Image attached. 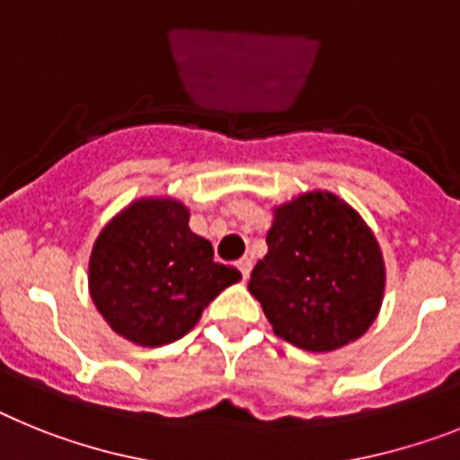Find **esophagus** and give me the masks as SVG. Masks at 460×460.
<instances>
[{"instance_id":"esophagus-1","label":"esophagus","mask_w":460,"mask_h":460,"mask_svg":"<svg viewBox=\"0 0 460 460\" xmlns=\"http://www.w3.org/2000/svg\"><path fill=\"white\" fill-rule=\"evenodd\" d=\"M238 269H241V273H243V279H247V278H250V270H252V259L243 257L241 261H238Z\"/></svg>"}]
</instances>
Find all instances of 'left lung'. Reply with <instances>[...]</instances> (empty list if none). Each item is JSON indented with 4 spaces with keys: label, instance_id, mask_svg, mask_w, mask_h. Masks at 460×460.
<instances>
[{
    "label": "left lung",
    "instance_id": "8db88e82",
    "mask_svg": "<svg viewBox=\"0 0 460 460\" xmlns=\"http://www.w3.org/2000/svg\"><path fill=\"white\" fill-rule=\"evenodd\" d=\"M266 243L247 289L275 335L305 351H333L373 326L385 301V257L345 199L310 190L279 203Z\"/></svg>",
    "mask_w": 460,
    "mask_h": 460
}]
</instances>
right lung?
Returning a JSON list of instances; mask_svg holds the SVG:
<instances>
[{
    "label": "right lung",
    "instance_id": "1",
    "mask_svg": "<svg viewBox=\"0 0 460 460\" xmlns=\"http://www.w3.org/2000/svg\"><path fill=\"white\" fill-rule=\"evenodd\" d=\"M241 279L213 261V245L190 229V208L173 197H141L99 231L87 289L106 324L125 341L162 347L190 333L203 307Z\"/></svg>",
    "mask_w": 460,
    "mask_h": 460
}]
</instances>
